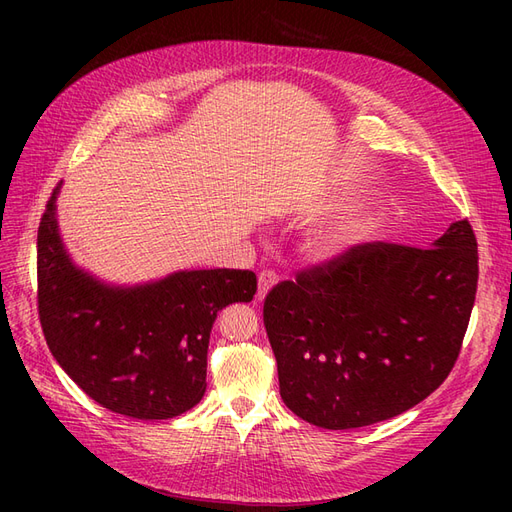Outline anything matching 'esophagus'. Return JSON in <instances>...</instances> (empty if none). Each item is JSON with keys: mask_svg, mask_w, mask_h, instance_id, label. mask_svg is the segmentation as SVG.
Instances as JSON below:
<instances>
[{"mask_svg": "<svg viewBox=\"0 0 512 512\" xmlns=\"http://www.w3.org/2000/svg\"><path fill=\"white\" fill-rule=\"evenodd\" d=\"M277 284V273L275 271H260L258 275V299L262 301L269 294V290Z\"/></svg>", "mask_w": 512, "mask_h": 512, "instance_id": "1", "label": "esophagus"}]
</instances>
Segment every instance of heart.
Masks as SVG:
<instances>
[{
  "instance_id": "obj_1",
  "label": "heart",
  "mask_w": 512,
  "mask_h": 512,
  "mask_svg": "<svg viewBox=\"0 0 512 512\" xmlns=\"http://www.w3.org/2000/svg\"><path fill=\"white\" fill-rule=\"evenodd\" d=\"M329 250H331V252L342 250V237H333V239L329 241Z\"/></svg>"
}]
</instances>
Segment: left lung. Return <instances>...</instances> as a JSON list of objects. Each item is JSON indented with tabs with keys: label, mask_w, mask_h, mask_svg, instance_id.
<instances>
[{
	"label": "left lung",
	"mask_w": 512,
	"mask_h": 512,
	"mask_svg": "<svg viewBox=\"0 0 512 512\" xmlns=\"http://www.w3.org/2000/svg\"><path fill=\"white\" fill-rule=\"evenodd\" d=\"M478 282L476 237L453 222L431 247L363 243L265 299L280 395L322 429L414 408L451 374Z\"/></svg>",
	"instance_id": "1"
}]
</instances>
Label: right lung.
<instances>
[{"label":"right lung","instance_id":"1","mask_svg":"<svg viewBox=\"0 0 512 512\" xmlns=\"http://www.w3.org/2000/svg\"><path fill=\"white\" fill-rule=\"evenodd\" d=\"M38 228V314L61 369L111 412L164 421L207 389V348L220 309L250 303L256 275L239 269L175 271L117 286L74 265L57 224V194Z\"/></svg>","mask_w":512,"mask_h":512}]
</instances>
